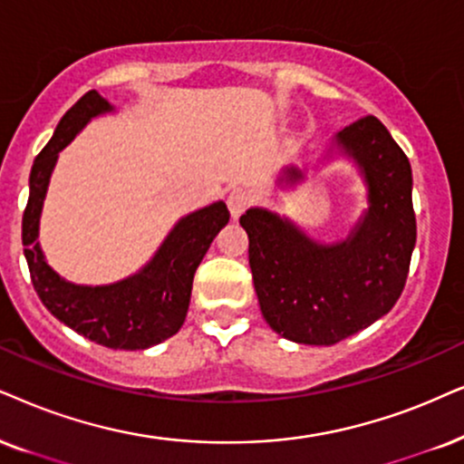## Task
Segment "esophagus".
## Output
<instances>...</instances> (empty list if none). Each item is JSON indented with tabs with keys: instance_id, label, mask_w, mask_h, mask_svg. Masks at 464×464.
Here are the masks:
<instances>
[{
	"instance_id": "34e87169",
	"label": "esophagus",
	"mask_w": 464,
	"mask_h": 464,
	"mask_svg": "<svg viewBox=\"0 0 464 464\" xmlns=\"http://www.w3.org/2000/svg\"><path fill=\"white\" fill-rule=\"evenodd\" d=\"M227 205L233 218H239V216H242L252 205V195L246 188H233L231 195L227 198Z\"/></svg>"
}]
</instances>
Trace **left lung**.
<instances>
[{"mask_svg":"<svg viewBox=\"0 0 464 464\" xmlns=\"http://www.w3.org/2000/svg\"><path fill=\"white\" fill-rule=\"evenodd\" d=\"M360 164L368 212L343 244L308 239L289 220L248 209V261L261 313L274 332L302 344H336L388 314L407 283L415 246L411 164L374 115L336 134ZM297 169L286 179H300Z\"/></svg>","mask_w":464,"mask_h":464,"instance_id":"left-lung-1","label":"left lung"}]
</instances>
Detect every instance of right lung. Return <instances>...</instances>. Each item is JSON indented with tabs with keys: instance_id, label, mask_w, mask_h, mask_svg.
<instances>
[{
	"instance_id": "1",
	"label": "right lung",
	"mask_w": 464,
	"mask_h": 464,
	"mask_svg": "<svg viewBox=\"0 0 464 464\" xmlns=\"http://www.w3.org/2000/svg\"><path fill=\"white\" fill-rule=\"evenodd\" d=\"M113 107L96 90L81 96L66 111L44 150L34 160L29 198L23 212V246L34 289L53 316L81 336L109 349H148L173 336L188 313L192 278L209 244L228 222L227 205L218 201L186 216L169 233L160 250L139 274L109 286L66 283L46 266L38 246V222L57 151L92 117Z\"/></svg>"
}]
</instances>
